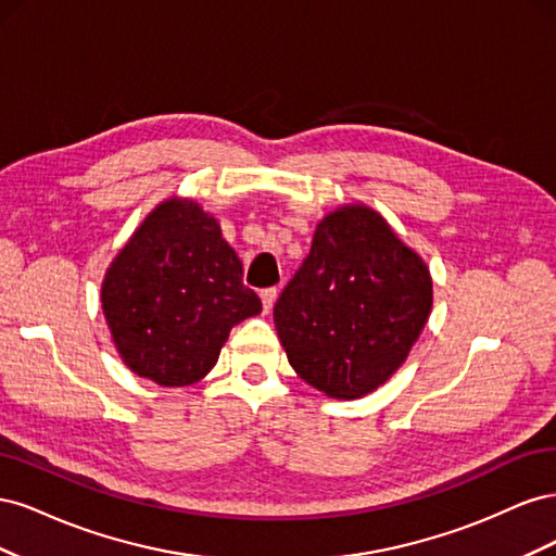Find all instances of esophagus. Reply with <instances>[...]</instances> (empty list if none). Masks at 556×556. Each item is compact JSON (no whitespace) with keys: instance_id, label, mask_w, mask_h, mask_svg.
<instances>
[{"instance_id":"esophagus-1","label":"esophagus","mask_w":556,"mask_h":556,"mask_svg":"<svg viewBox=\"0 0 556 556\" xmlns=\"http://www.w3.org/2000/svg\"><path fill=\"white\" fill-rule=\"evenodd\" d=\"M276 296H278V290H276V288H266V290H262V304H264V311H266V313L274 308V304H276Z\"/></svg>"}]
</instances>
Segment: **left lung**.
<instances>
[{
	"label": "left lung",
	"instance_id": "left-lung-1",
	"mask_svg": "<svg viewBox=\"0 0 556 556\" xmlns=\"http://www.w3.org/2000/svg\"><path fill=\"white\" fill-rule=\"evenodd\" d=\"M431 301L422 257L380 213L352 204L317 225L274 319L299 378L350 401L378 390L406 362Z\"/></svg>",
	"mask_w": 556,
	"mask_h": 556
}]
</instances>
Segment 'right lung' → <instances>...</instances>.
<instances>
[{
	"mask_svg": "<svg viewBox=\"0 0 556 556\" xmlns=\"http://www.w3.org/2000/svg\"><path fill=\"white\" fill-rule=\"evenodd\" d=\"M102 308L123 362L162 387L215 366L233 325L262 313L220 225L192 199H166L111 262Z\"/></svg>",
	"mask_w": 556,
	"mask_h": 556,
	"instance_id": "obj_1",
	"label": "right lung"
}]
</instances>
